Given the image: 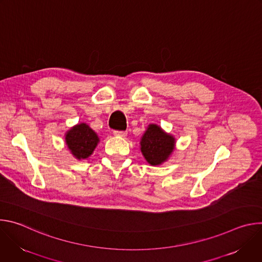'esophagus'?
<instances>
[{
    "instance_id": "1",
    "label": "esophagus",
    "mask_w": 262,
    "mask_h": 262,
    "mask_svg": "<svg viewBox=\"0 0 262 262\" xmlns=\"http://www.w3.org/2000/svg\"><path fill=\"white\" fill-rule=\"evenodd\" d=\"M126 134L127 133L124 130H114V136L116 137H125Z\"/></svg>"
}]
</instances>
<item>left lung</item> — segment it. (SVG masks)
Here are the masks:
<instances>
[{"instance_id":"left-lung-1","label":"left lung","mask_w":262,"mask_h":262,"mask_svg":"<svg viewBox=\"0 0 262 262\" xmlns=\"http://www.w3.org/2000/svg\"><path fill=\"white\" fill-rule=\"evenodd\" d=\"M141 151L151 166L166 162L175 148V138L165 133L159 125L149 124L141 139Z\"/></svg>"}]
</instances>
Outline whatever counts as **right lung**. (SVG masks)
<instances>
[{
  "instance_id": "right-lung-1",
  "label": "right lung",
  "mask_w": 262,
  "mask_h": 262,
  "mask_svg": "<svg viewBox=\"0 0 262 262\" xmlns=\"http://www.w3.org/2000/svg\"><path fill=\"white\" fill-rule=\"evenodd\" d=\"M65 142L74 158L85 160L93 154L99 142V138L89 125L80 123L74 125L66 133Z\"/></svg>"
}]
</instances>
